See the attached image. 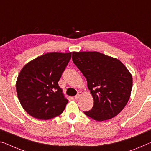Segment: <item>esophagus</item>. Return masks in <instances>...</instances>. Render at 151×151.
Wrapping results in <instances>:
<instances>
[{
    "mask_svg": "<svg viewBox=\"0 0 151 151\" xmlns=\"http://www.w3.org/2000/svg\"><path fill=\"white\" fill-rule=\"evenodd\" d=\"M82 92H79L78 93V94L76 95V96H75V99H79L81 96H82Z\"/></svg>",
    "mask_w": 151,
    "mask_h": 151,
    "instance_id": "esophagus-1",
    "label": "esophagus"
}]
</instances>
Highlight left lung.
<instances>
[{
	"instance_id": "left-lung-1",
	"label": "left lung",
	"mask_w": 151,
	"mask_h": 151,
	"mask_svg": "<svg viewBox=\"0 0 151 151\" xmlns=\"http://www.w3.org/2000/svg\"><path fill=\"white\" fill-rule=\"evenodd\" d=\"M72 60L84 77L94 99L88 117L102 122L115 117L130 97L132 76L117 59L99 52H73Z\"/></svg>"
}]
</instances>
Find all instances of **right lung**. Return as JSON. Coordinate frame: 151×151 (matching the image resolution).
<instances>
[{
    "label": "right lung",
    "mask_w": 151,
    "mask_h": 151,
    "mask_svg": "<svg viewBox=\"0 0 151 151\" xmlns=\"http://www.w3.org/2000/svg\"><path fill=\"white\" fill-rule=\"evenodd\" d=\"M71 52H48L29 61L22 68L16 90L22 107L36 119L48 120L63 113L68 100L58 82Z\"/></svg>",
    "instance_id": "right-lung-1"
}]
</instances>
